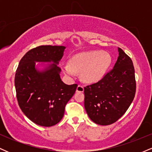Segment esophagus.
Masks as SVG:
<instances>
[{
	"mask_svg": "<svg viewBox=\"0 0 152 152\" xmlns=\"http://www.w3.org/2000/svg\"><path fill=\"white\" fill-rule=\"evenodd\" d=\"M83 86H81V85H78L76 88V92H83Z\"/></svg>",
	"mask_w": 152,
	"mask_h": 152,
	"instance_id": "esophagus-1",
	"label": "esophagus"
}]
</instances>
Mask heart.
<instances>
[{"mask_svg":"<svg viewBox=\"0 0 152 152\" xmlns=\"http://www.w3.org/2000/svg\"><path fill=\"white\" fill-rule=\"evenodd\" d=\"M111 64V56L107 52L89 50L78 53L70 59V64H63L62 71L67 76L75 77L81 73V80L86 83H94L105 76Z\"/></svg>","mask_w":152,"mask_h":152,"instance_id":"heart-1","label":"heart"}]
</instances>
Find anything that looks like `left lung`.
<instances>
[{"instance_id": "obj_1", "label": "left lung", "mask_w": 152, "mask_h": 152, "mask_svg": "<svg viewBox=\"0 0 152 152\" xmlns=\"http://www.w3.org/2000/svg\"><path fill=\"white\" fill-rule=\"evenodd\" d=\"M111 71L97 83L84 87V107L88 117L99 125H109L121 118L133 102L135 72L132 59L121 48Z\"/></svg>"}]
</instances>
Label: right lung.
Returning a JSON list of instances; mask_svg holds the SVG:
<instances>
[{
    "mask_svg": "<svg viewBox=\"0 0 152 152\" xmlns=\"http://www.w3.org/2000/svg\"><path fill=\"white\" fill-rule=\"evenodd\" d=\"M65 49L63 46L33 48L23 56L16 70L15 87L18 105L26 117L39 126L58 124L77 88V84L67 85L61 78V70L58 65Z\"/></svg>",
    "mask_w": 152,
    "mask_h": 152,
    "instance_id": "right-lung-1",
    "label": "right lung"
}]
</instances>
